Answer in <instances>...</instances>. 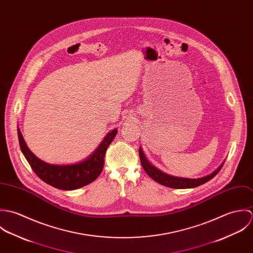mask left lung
I'll return each instance as SVG.
<instances>
[{"label": "left lung", "mask_w": 253, "mask_h": 253, "mask_svg": "<svg viewBox=\"0 0 253 253\" xmlns=\"http://www.w3.org/2000/svg\"><path fill=\"white\" fill-rule=\"evenodd\" d=\"M139 157H140V162L141 165L144 169L146 173L155 181H157L158 183L169 187V188H173V189H187V188H195L198 187L200 185H203L204 183L208 182V181L212 179L217 173L220 171V169H222L223 165H221V167H219L216 170L211 173V175H208L206 177H202V178H197V179H190V178H182V177H176V176H172V175H169L163 171H161L160 169H158L157 168H155L153 165H151L148 160L145 157L144 153L142 151V149H139Z\"/></svg>", "instance_id": "left-lung-1"}]
</instances>
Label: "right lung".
<instances>
[{
	"label": "right lung",
	"instance_id": "add662e5",
	"mask_svg": "<svg viewBox=\"0 0 253 253\" xmlns=\"http://www.w3.org/2000/svg\"><path fill=\"white\" fill-rule=\"evenodd\" d=\"M118 130L109 132L96 151L85 161L68 166L49 165L30 151L24 141L19 128H17L20 149L34 172L46 184L60 190H75L95 180L104 167V158L109 145L112 143Z\"/></svg>",
	"mask_w": 253,
	"mask_h": 253
}]
</instances>
